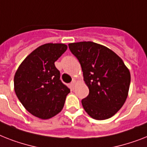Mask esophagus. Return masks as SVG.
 Instances as JSON below:
<instances>
[{
    "label": "esophagus",
    "instance_id": "obj_1",
    "mask_svg": "<svg viewBox=\"0 0 147 147\" xmlns=\"http://www.w3.org/2000/svg\"><path fill=\"white\" fill-rule=\"evenodd\" d=\"M76 81L75 79L72 80V82H71V84H70V85H71V88H74V87H75V84H76Z\"/></svg>",
    "mask_w": 147,
    "mask_h": 147
}]
</instances>
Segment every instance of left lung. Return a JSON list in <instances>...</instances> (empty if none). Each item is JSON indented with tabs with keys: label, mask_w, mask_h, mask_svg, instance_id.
Wrapping results in <instances>:
<instances>
[{
	"label": "left lung",
	"mask_w": 147,
	"mask_h": 147,
	"mask_svg": "<svg viewBox=\"0 0 147 147\" xmlns=\"http://www.w3.org/2000/svg\"><path fill=\"white\" fill-rule=\"evenodd\" d=\"M78 59L89 94L82 100L91 118L104 120L122 107L127 99L131 74L123 60L110 49L92 41L69 45Z\"/></svg>",
	"instance_id": "left-lung-1"
}]
</instances>
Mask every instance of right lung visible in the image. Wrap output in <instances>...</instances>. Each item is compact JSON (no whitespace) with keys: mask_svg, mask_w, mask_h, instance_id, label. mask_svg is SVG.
<instances>
[{"mask_svg":"<svg viewBox=\"0 0 147 147\" xmlns=\"http://www.w3.org/2000/svg\"><path fill=\"white\" fill-rule=\"evenodd\" d=\"M67 46L45 44L32 51L18 68L14 90L28 112L41 119H51L61 112L69 88L61 82L54 63Z\"/></svg>","mask_w":147,"mask_h":147,"instance_id":"right-lung-1","label":"right lung"}]
</instances>
